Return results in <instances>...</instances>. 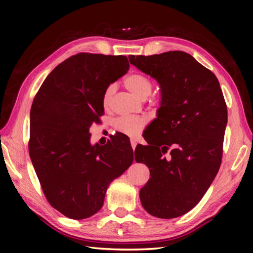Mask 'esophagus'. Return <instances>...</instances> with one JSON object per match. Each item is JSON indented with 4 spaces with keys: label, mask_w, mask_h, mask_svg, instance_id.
I'll list each match as a JSON object with an SVG mask.
<instances>
[{
    "label": "esophagus",
    "mask_w": 253,
    "mask_h": 253,
    "mask_svg": "<svg viewBox=\"0 0 253 253\" xmlns=\"http://www.w3.org/2000/svg\"><path fill=\"white\" fill-rule=\"evenodd\" d=\"M130 143H131L132 150H135V149H136V146H137V139L131 138V139H130Z\"/></svg>",
    "instance_id": "esophagus-1"
}]
</instances>
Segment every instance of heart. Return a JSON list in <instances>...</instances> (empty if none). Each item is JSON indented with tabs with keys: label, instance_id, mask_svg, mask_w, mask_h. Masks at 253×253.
Masks as SVG:
<instances>
[{
	"label": "heart",
	"instance_id": "heart-1",
	"mask_svg": "<svg viewBox=\"0 0 253 253\" xmlns=\"http://www.w3.org/2000/svg\"><path fill=\"white\" fill-rule=\"evenodd\" d=\"M125 85L133 94L139 98H147L152 91V83L148 77L141 74H130L125 79ZM115 85L109 84L102 94V104L104 107H109L111 104L112 96L114 94ZM146 118L141 116H122L114 122L115 129L126 133V135L136 136L146 126Z\"/></svg>",
	"mask_w": 253,
	"mask_h": 253
}]
</instances>
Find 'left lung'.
<instances>
[{"label": "left lung", "instance_id": "1", "mask_svg": "<svg viewBox=\"0 0 253 253\" xmlns=\"http://www.w3.org/2000/svg\"><path fill=\"white\" fill-rule=\"evenodd\" d=\"M130 64L161 87L158 118L150 124L135 160L150 169L140 189L144 210L160 218L184 215L195 208L222 163L227 106L210 69L182 51L130 55Z\"/></svg>", "mask_w": 253, "mask_h": 253}]
</instances>
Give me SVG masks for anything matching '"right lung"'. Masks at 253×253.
<instances>
[{
  "instance_id": "add662e5",
  "label": "right lung",
  "mask_w": 253,
  "mask_h": 253,
  "mask_svg": "<svg viewBox=\"0 0 253 253\" xmlns=\"http://www.w3.org/2000/svg\"><path fill=\"white\" fill-rule=\"evenodd\" d=\"M129 69L124 55L78 53L53 69L30 111L29 154L46 200L73 219L92 216L107 187L131 165L125 135L90 144L89 129L104 114L105 88Z\"/></svg>"
}]
</instances>
